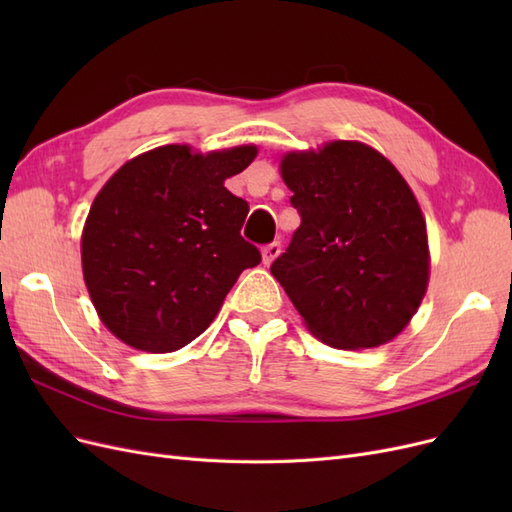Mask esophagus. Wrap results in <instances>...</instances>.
<instances>
[{"label":"esophagus","mask_w":512,"mask_h":512,"mask_svg":"<svg viewBox=\"0 0 512 512\" xmlns=\"http://www.w3.org/2000/svg\"><path fill=\"white\" fill-rule=\"evenodd\" d=\"M282 254V245L280 241H273V243H267L265 247H262V262L265 265H271V262Z\"/></svg>","instance_id":"obj_1"}]
</instances>
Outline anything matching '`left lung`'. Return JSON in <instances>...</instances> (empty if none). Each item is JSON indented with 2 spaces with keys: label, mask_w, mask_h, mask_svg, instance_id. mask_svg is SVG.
<instances>
[{
  "label": "left lung",
  "mask_w": 512,
  "mask_h": 512,
  "mask_svg": "<svg viewBox=\"0 0 512 512\" xmlns=\"http://www.w3.org/2000/svg\"><path fill=\"white\" fill-rule=\"evenodd\" d=\"M282 177L301 226L271 273L307 329L333 348L391 342L429 280L425 220L408 183L354 141L288 153Z\"/></svg>",
  "instance_id": "obj_1"
}]
</instances>
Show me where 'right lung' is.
Listing matches in <instances>:
<instances>
[{
  "instance_id": "add662e5",
  "label": "right lung",
  "mask_w": 512,
  "mask_h": 512,
  "mask_svg": "<svg viewBox=\"0 0 512 512\" xmlns=\"http://www.w3.org/2000/svg\"><path fill=\"white\" fill-rule=\"evenodd\" d=\"M256 147L192 153L166 145L106 181L83 230V275L102 322L145 352L190 344L237 277L262 260L241 237L250 205L224 188Z\"/></svg>"
}]
</instances>
